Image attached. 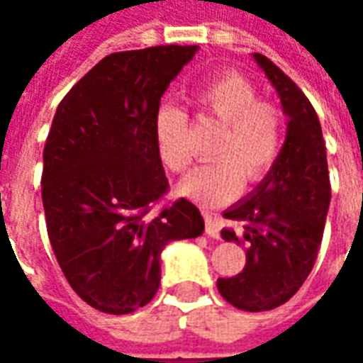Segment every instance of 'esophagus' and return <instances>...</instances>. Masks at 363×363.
<instances>
[{"label": "esophagus", "instance_id": "1", "mask_svg": "<svg viewBox=\"0 0 363 363\" xmlns=\"http://www.w3.org/2000/svg\"><path fill=\"white\" fill-rule=\"evenodd\" d=\"M204 221H206V233L210 237H220V225H218V221L213 220L212 213H204Z\"/></svg>", "mask_w": 363, "mask_h": 363}]
</instances>
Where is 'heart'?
I'll return each instance as SVG.
<instances>
[{
  "instance_id": "obj_1",
  "label": "heart",
  "mask_w": 363,
  "mask_h": 363,
  "mask_svg": "<svg viewBox=\"0 0 363 363\" xmlns=\"http://www.w3.org/2000/svg\"><path fill=\"white\" fill-rule=\"evenodd\" d=\"M198 108L220 120L212 157L181 182V192L202 206H220L247 184L267 177L281 151V114L260 101L257 85L239 72H223L206 82L194 95ZM153 135L161 161L169 171L184 173L192 163L189 114L161 104L153 116Z\"/></svg>"
}]
</instances>
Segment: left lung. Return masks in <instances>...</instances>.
<instances>
[{
  "label": "left lung",
  "mask_w": 363,
  "mask_h": 363,
  "mask_svg": "<svg viewBox=\"0 0 363 363\" xmlns=\"http://www.w3.org/2000/svg\"><path fill=\"white\" fill-rule=\"evenodd\" d=\"M255 60L280 95L289 116L280 157L251 196L229 208L225 241L247 245V262L237 276L218 278L221 297L241 311H270L303 286L319 255L330 204L327 147L317 112L303 91L262 54Z\"/></svg>",
  "instance_id": "8db88e82"
}]
</instances>
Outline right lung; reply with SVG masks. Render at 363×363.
<instances>
[{
	"mask_svg": "<svg viewBox=\"0 0 363 363\" xmlns=\"http://www.w3.org/2000/svg\"><path fill=\"white\" fill-rule=\"evenodd\" d=\"M194 52L167 44L108 54L52 120L43 167L48 239L72 289L99 311L150 303L163 247L204 231L186 198L161 204L169 181L153 135L161 96Z\"/></svg>",
	"mask_w": 363,
	"mask_h": 363,
	"instance_id": "obj_1",
	"label": "right lung"
}]
</instances>
